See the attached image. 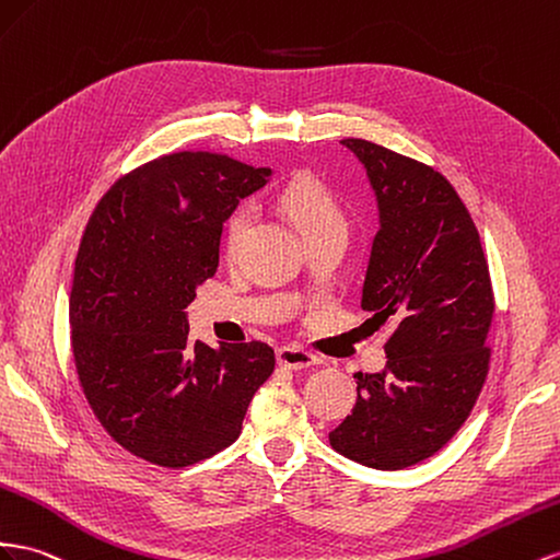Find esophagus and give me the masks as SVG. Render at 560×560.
Masks as SVG:
<instances>
[{
    "instance_id": "1",
    "label": "esophagus",
    "mask_w": 560,
    "mask_h": 560,
    "mask_svg": "<svg viewBox=\"0 0 560 560\" xmlns=\"http://www.w3.org/2000/svg\"><path fill=\"white\" fill-rule=\"evenodd\" d=\"M317 355H313L306 349H299V346H282L278 349V365L284 370H306L317 365Z\"/></svg>"
}]
</instances>
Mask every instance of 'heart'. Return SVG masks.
<instances>
[{"label":"heart","mask_w":560,"mask_h":560,"mask_svg":"<svg viewBox=\"0 0 560 560\" xmlns=\"http://www.w3.org/2000/svg\"><path fill=\"white\" fill-rule=\"evenodd\" d=\"M278 202L304 237L327 229L331 223H343L341 209L335 200V195H331V190L323 184L320 178L311 174H299L292 180H287L284 188L278 195ZM247 225H249V209L247 207L233 209L223 223V235H221V245L225 252L233 254L240 247V243H243V237L247 233Z\"/></svg>","instance_id":"1"}]
</instances>
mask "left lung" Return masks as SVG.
I'll list each match as a JSON object with an SVG mask.
<instances>
[{"label":"left lung","mask_w":560,"mask_h":560,"mask_svg":"<svg viewBox=\"0 0 560 560\" xmlns=\"http://www.w3.org/2000/svg\"><path fill=\"white\" fill-rule=\"evenodd\" d=\"M341 143L380 205L360 306L393 331L386 370L355 374V407L329 445L398 471L435 455L471 415L490 370L494 294L476 223L441 172L365 139Z\"/></svg>","instance_id":"1"}]
</instances>
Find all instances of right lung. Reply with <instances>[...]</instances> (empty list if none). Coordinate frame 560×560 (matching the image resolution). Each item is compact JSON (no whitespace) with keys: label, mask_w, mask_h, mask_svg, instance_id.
Instances as JSON below:
<instances>
[{"label":"right lung","mask_w":560,"mask_h":560,"mask_svg":"<svg viewBox=\"0 0 560 560\" xmlns=\"http://www.w3.org/2000/svg\"><path fill=\"white\" fill-rule=\"evenodd\" d=\"M268 176L180 150L117 178L86 223L70 290L74 370L101 427L150 464L184 468L233 445L276 370L268 343L211 349L186 320L217 273L223 221Z\"/></svg>","instance_id":"add662e5"}]
</instances>
